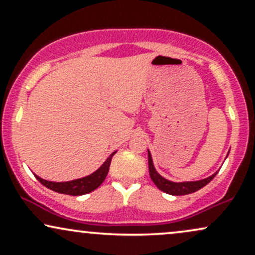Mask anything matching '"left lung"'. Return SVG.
Here are the masks:
<instances>
[{
	"instance_id": "left-lung-1",
	"label": "left lung",
	"mask_w": 255,
	"mask_h": 255,
	"mask_svg": "<svg viewBox=\"0 0 255 255\" xmlns=\"http://www.w3.org/2000/svg\"><path fill=\"white\" fill-rule=\"evenodd\" d=\"M148 171H150L151 180L153 181V183L156 184L158 188L162 192L168 193V194L171 195H186L197 192L200 188L206 186L210 181H212L213 177H215L218 172H215L211 176L204 178V180L191 181V182H172V181L166 180V178L160 176V175L158 174L156 169H154L153 162H152V156L150 151H148Z\"/></svg>"
}]
</instances>
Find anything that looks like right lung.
<instances>
[{
    "instance_id": "obj_1",
    "label": "right lung",
    "mask_w": 255,
    "mask_h": 255,
    "mask_svg": "<svg viewBox=\"0 0 255 255\" xmlns=\"http://www.w3.org/2000/svg\"><path fill=\"white\" fill-rule=\"evenodd\" d=\"M116 153L113 152L109 157L107 158V160L102 164L95 172L89 175V176H85L78 180L73 181H67V182H52V181H46L44 178L34 175L38 181L45 186L46 188L51 189V191L61 193V194H68V195H84L87 193L95 191L97 189L103 181L107 177L108 172H109V166L113 159V156Z\"/></svg>"
}]
</instances>
